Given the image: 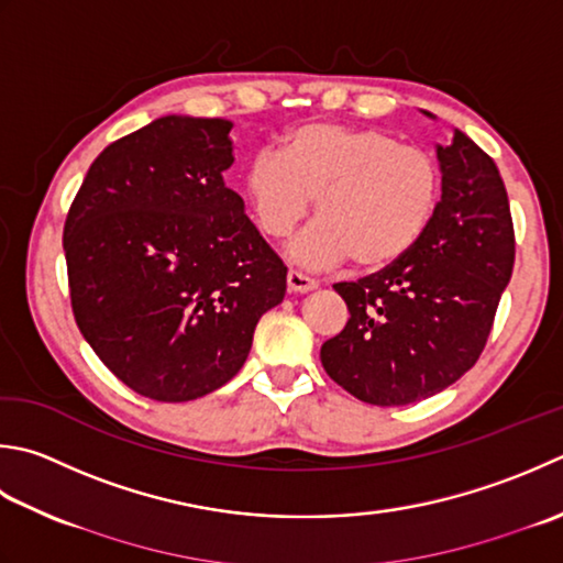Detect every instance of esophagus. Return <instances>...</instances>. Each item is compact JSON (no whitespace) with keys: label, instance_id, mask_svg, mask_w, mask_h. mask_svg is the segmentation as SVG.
I'll return each instance as SVG.
<instances>
[{"label":"esophagus","instance_id":"obj_1","mask_svg":"<svg viewBox=\"0 0 563 563\" xmlns=\"http://www.w3.org/2000/svg\"><path fill=\"white\" fill-rule=\"evenodd\" d=\"M317 280L314 278H310V275H305V273H297V271H290L288 273V288L292 290V292H310V290H314L317 288Z\"/></svg>","mask_w":563,"mask_h":563}]
</instances>
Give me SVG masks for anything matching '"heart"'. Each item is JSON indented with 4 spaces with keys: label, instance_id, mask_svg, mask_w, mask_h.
<instances>
[{
    "label": "heart",
    "instance_id": "obj_1",
    "mask_svg": "<svg viewBox=\"0 0 563 563\" xmlns=\"http://www.w3.org/2000/svg\"><path fill=\"white\" fill-rule=\"evenodd\" d=\"M244 190L263 234L290 236L317 197L319 222L290 246L302 266L351 258L361 271L402 261L437 214L442 170L427 151L380 129L310 121L283 136L278 153L246 165Z\"/></svg>",
    "mask_w": 563,
    "mask_h": 563
}]
</instances>
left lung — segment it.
<instances>
[{
    "instance_id": "1",
    "label": "left lung",
    "mask_w": 563,
    "mask_h": 563,
    "mask_svg": "<svg viewBox=\"0 0 563 563\" xmlns=\"http://www.w3.org/2000/svg\"><path fill=\"white\" fill-rule=\"evenodd\" d=\"M437 158L442 200L420 244L388 268L334 285L351 317L319 358L368 405L420 402L473 368L512 275L515 231L498 165L459 129Z\"/></svg>"
}]
</instances>
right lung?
<instances>
[{
  "instance_id": "add662e5",
  "label": "right lung",
  "mask_w": 563,
  "mask_h": 563,
  "mask_svg": "<svg viewBox=\"0 0 563 563\" xmlns=\"http://www.w3.org/2000/svg\"><path fill=\"white\" fill-rule=\"evenodd\" d=\"M231 121L168 114L99 153L65 219L75 322L143 398L187 402L244 366L288 268L224 185Z\"/></svg>"
}]
</instances>
